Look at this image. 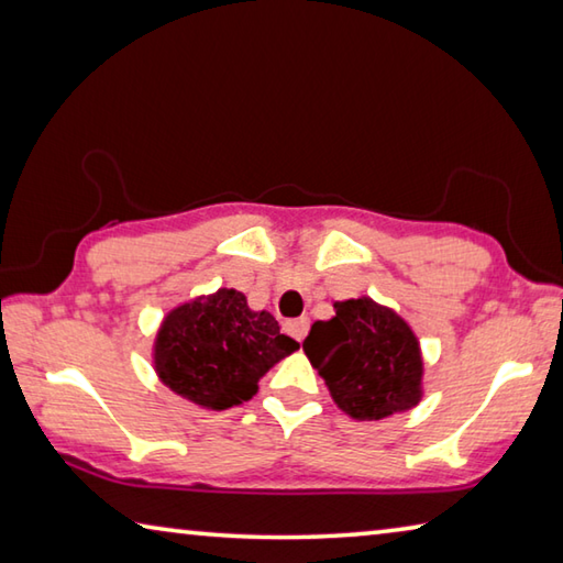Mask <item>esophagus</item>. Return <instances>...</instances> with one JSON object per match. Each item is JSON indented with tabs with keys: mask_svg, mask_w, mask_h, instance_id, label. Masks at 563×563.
<instances>
[{
	"mask_svg": "<svg viewBox=\"0 0 563 563\" xmlns=\"http://www.w3.org/2000/svg\"><path fill=\"white\" fill-rule=\"evenodd\" d=\"M308 325H310L308 318H298V320L285 322V330H288L295 340H302L305 332H308Z\"/></svg>",
	"mask_w": 563,
	"mask_h": 563,
	"instance_id": "esophagus-1",
	"label": "esophagus"
}]
</instances>
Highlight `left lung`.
I'll return each mask as SVG.
<instances>
[{
  "label": "left lung",
  "mask_w": 563,
  "mask_h": 563,
  "mask_svg": "<svg viewBox=\"0 0 563 563\" xmlns=\"http://www.w3.org/2000/svg\"><path fill=\"white\" fill-rule=\"evenodd\" d=\"M332 402L360 422L407 412L424 395L422 347L409 322L367 295L335 302L302 342Z\"/></svg>",
  "instance_id": "8db88e82"
}]
</instances>
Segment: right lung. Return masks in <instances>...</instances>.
Masks as SVG:
<instances>
[{
  "mask_svg": "<svg viewBox=\"0 0 563 563\" xmlns=\"http://www.w3.org/2000/svg\"><path fill=\"white\" fill-rule=\"evenodd\" d=\"M295 350L298 342L280 335L268 310L247 308L241 290L218 288L166 312L151 357L170 393L221 412L247 402L261 377Z\"/></svg>",
  "mask_w": 563,
  "mask_h": 563,
  "instance_id": "obj_1",
  "label": "right lung"
}]
</instances>
